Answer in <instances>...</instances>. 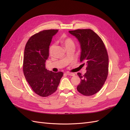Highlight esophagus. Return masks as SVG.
I'll use <instances>...</instances> for the list:
<instances>
[{
    "mask_svg": "<svg viewBox=\"0 0 130 130\" xmlns=\"http://www.w3.org/2000/svg\"><path fill=\"white\" fill-rule=\"evenodd\" d=\"M66 74L68 75L69 76H74L75 75V74L73 73H70V72H67Z\"/></svg>",
    "mask_w": 130,
    "mask_h": 130,
    "instance_id": "34e87169",
    "label": "esophagus"
}]
</instances>
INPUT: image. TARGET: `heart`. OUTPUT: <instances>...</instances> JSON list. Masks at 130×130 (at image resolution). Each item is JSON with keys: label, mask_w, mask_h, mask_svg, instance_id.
<instances>
[{"label": "heart", "mask_w": 130, "mask_h": 130, "mask_svg": "<svg viewBox=\"0 0 130 130\" xmlns=\"http://www.w3.org/2000/svg\"><path fill=\"white\" fill-rule=\"evenodd\" d=\"M61 42L66 47H67L69 45H74V42L73 41V40H72L71 38L67 37L66 35H63L62 36V37L61 38ZM54 44H52L51 45L50 48H49V53L50 54H52L53 52V50L54 48Z\"/></svg>", "instance_id": "heart-1"}]
</instances>
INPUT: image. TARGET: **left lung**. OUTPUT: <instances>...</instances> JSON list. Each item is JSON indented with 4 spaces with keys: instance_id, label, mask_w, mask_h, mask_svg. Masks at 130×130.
<instances>
[{
    "instance_id": "8db88e82",
    "label": "left lung",
    "mask_w": 130,
    "mask_h": 130,
    "mask_svg": "<svg viewBox=\"0 0 130 130\" xmlns=\"http://www.w3.org/2000/svg\"><path fill=\"white\" fill-rule=\"evenodd\" d=\"M69 32L79 42L80 62L82 66H87L84 75L77 73L81 81L77 89L85 96L94 95L101 89L108 75V56L104 43L90 29H77Z\"/></svg>"
}]
</instances>
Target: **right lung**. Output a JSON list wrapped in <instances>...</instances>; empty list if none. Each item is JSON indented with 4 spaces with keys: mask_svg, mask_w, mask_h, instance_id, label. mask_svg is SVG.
<instances>
[{
    "mask_svg": "<svg viewBox=\"0 0 130 130\" xmlns=\"http://www.w3.org/2000/svg\"><path fill=\"white\" fill-rule=\"evenodd\" d=\"M58 31H40L29 38L25 47L23 73L34 92L42 97L50 95L56 91L63 75L61 72L54 73L45 68L49 45Z\"/></svg>",
    "mask_w": 130,
    "mask_h": 130,
    "instance_id": "obj_1",
    "label": "right lung"
}]
</instances>
